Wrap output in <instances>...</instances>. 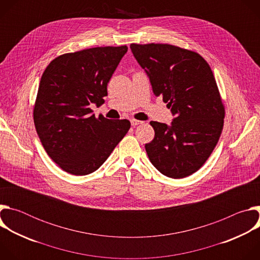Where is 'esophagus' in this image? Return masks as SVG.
<instances>
[{"label":"esophagus","instance_id":"esophagus-1","mask_svg":"<svg viewBox=\"0 0 260 260\" xmlns=\"http://www.w3.org/2000/svg\"><path fill=\"white\" fill-rule=\"evenodd\" d=\"M142 123H143V121H141V120L131 119V124H132L133 126H136V125H139V124H142Z\"/></svg>","mask_w":260,"mask_h":260}]
</instances>
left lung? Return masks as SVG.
<instances>
[{
	"label": "left lung",
	"mask_w": 260,
	"mask_h": 260,
	"mask_svg": "<svg viewBox=\"0 0 260 260\" xmlns=\"http://www.w3.org/2000/svg\"><path fill=\"white\" fill-rule=\"evenodd\" d=\"M153 93L171 109V125L151 121L154 139L145 145L151 164L180 179L202 168L223 128L224 106L209 63L197 52L169 44H131Z\"/></svg>",
	"instance_id": "1"
}]
</instances>
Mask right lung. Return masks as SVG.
Wrapping results in <instances>:
<instances>
[{"label":"right lung","mask_w":260,"mask_h":260,"mask_svg":"<svg viewBox=\"0 0 260 260\" xmlns=\"http://www.w3.org/2000/svg\"><path fill=\"white\" fill-rule=\"evenodd\" d=\"M127 47H94L66 53L45 69L34 108V122L49 157L76 176L96 171L131 127L127 119L95 118L107 85Z\"/></svg>","instance_id":"obj_1"}]
</instances>
